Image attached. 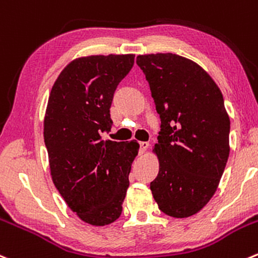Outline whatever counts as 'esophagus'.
Wrapping results in <instances>:
<instances>
[{
	"label": "esophagus",
	"mask_w": 258,
	"mask_h": 258,
	"mask_svg": "<svg viewBox=\"0 0 258 258\" xmlns=\"http://www.w3.org/2000/svg\"><path fill=\"white\" fill-rule=\"evenodd\" d=\"M147 147H149V142L140 141V151H141V154H144V152L146 151Z\"/></svg>",
	"instance_id": "1"
}]
</instances>
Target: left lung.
I'll return each instance as SVG.
<instances>
[{
  "mask_svg": "<svg viewBox=\"0 0 258 258\" xmlns=\"http://www.w3.org/2000/svg\"><path fill=\"white\" fill-rule=\"evenodd\" d=\"M161 124L160 170L150 189L174 218L198 213L214 196L229 156L231 122L218 86L197 62L171 54L139 55Z\"/></svg>",
  "mask_w": 258,
  "mask_h": 258,
  "instance_id": "left-lung-1",
  "label": "left lung"
}]
</instances>
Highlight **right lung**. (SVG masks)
Listing matches in <instances>:
<instances>
[{
    "label": "right lung",
    "mask_w": 258,
    "mask_h": 258,
    "mask_svg": "<svg viewBox=\"0 0 258 258\" xmlns=\"http://www.w3.org/2000/svg\"><path fill=\"white\" fill-rule=\"evenodd\" d=\"M135 55H92L73 60L57 77L47 102L44 141L55 187L86 223L116 221L128 187L136 140H102L113 121L111 109L119 82Z\"/></svg>",
    "instance_id": "obj_1"
}]
</instances>
